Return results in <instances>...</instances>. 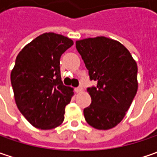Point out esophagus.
<instances>
[{
  "label": "esophagus",
  "instance_id": "34e87169",
  "mask_svg": "<svg viewBox=\"0 0 157 157\" xmlns=\"http://www.w3.org/2000/svg\"><path fill=\"white\" fill-rule=\"evenodd\" d=\"M82 91H83V88H82L81 86L75 88V92L77 93V94H78V93H81Z\"/></svg>",
  "mask_w": 157,
  "mask_h": 157
}]
</instances>
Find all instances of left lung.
<instances>
[{
	"label": "left lung",
	"instance_id": "left-lung-1",
	"mask_svg": "<svg viewBox=\"0 0 157 157\" xmlns=\"http://www.w3.org/2000/svg\"><path fill=\"white\" fill-rule=\"evenodd\" d=\"M76 48L97 86L87 88L92 103L84 109L90 126L99 130L114 128L126 115L137 89V63L128 50L105 36L76 41Z\"/></svg>",
	"mask_w": 157,
	"mask_h": 157
}]
</instances>
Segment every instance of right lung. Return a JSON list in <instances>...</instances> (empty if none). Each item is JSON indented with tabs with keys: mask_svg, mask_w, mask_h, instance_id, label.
Listing matches in <instances>:
<instances>
[{
	"mask_svg": "<svg viewBox=\"0 0 157 157\" xmlns=\"http://www.w3.org/2000/svg\"><path fill=\"white\" fill-rule=\"evenodd\" d=\"M72 45L64 36L44 33L16 57L10 74L15 104L35 128L52 129L63 121L65 105L74 93L61 80L60 57Z\"/></svg>",
	"mask_w": 157,
	"mask_h": 157,
	"instance_id": "right-lung-1",
	"label": "right lung"
}]
</instances>
